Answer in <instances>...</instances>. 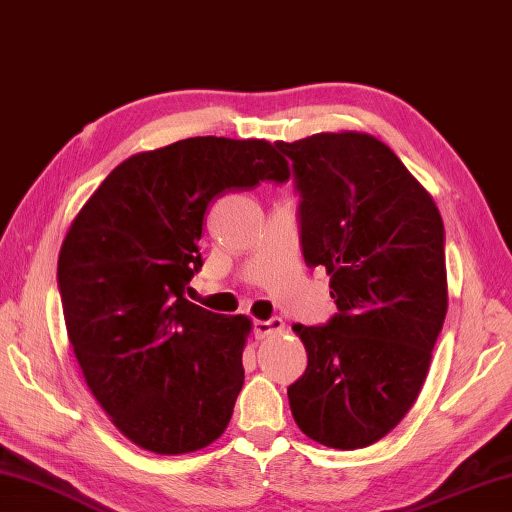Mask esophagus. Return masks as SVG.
Returning a JSON list of instances; mask_svg holds the SVG:
<instances>
[{
    "label": "esophagus",
    "instance_id": "esophagus-1",
    "mask_svg": "<svg viewBox=\"0 0 512 512\" xmlns=\"http://www.w3.org/2000/svg\"><path fill=\"white\" fill-rule=\"evenodd\" d=\"M284 319L282 317H270V319H257L255 322V337L257 339H266L270 335H277V333H284Z\"/></svg>",
    "mask_w": 512,
    "mask_h": 512
}]
</instances>
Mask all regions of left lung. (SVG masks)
I'll list each match as a JSON object with an SVG mask.
<instances>
[{"mask_svg": "<svg viewBox=\"0 0 512 512\" xmlns=\"http://www.w3.org/2000/svg\"><path fill=\"white\" fill-rule=\"evenodd\" d=\"M308 266H324L339 313L295 324L306 373L288 386L302 433L328 448L379 442L413 408L442 333L444 222L428 190L373 135L342 130L293 144Z\"/></svg>", "mask_w": 512, "mask_h": 512, "instance_id": "obj_1", "label": "left lung"}]
</instances>
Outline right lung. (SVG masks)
<instances>
[{"label":"right lung","instance_id":"add662e5","mask_svg":"<svg viewBox=\"0 0 512 512\" xmlns=\"http://www.w3.org/2000/svg\"><path fill=\"white\" fill-rule=\"evenodd\" d=\"M288 177L266 139L188 137L128 157L70 224L57 262L68 339L90 393L139 448L184 455L226 430L253 324L184 290L204 264L208 204Z\"/></svg>","mask_w":512,"mask_h":512}]
</instances>
